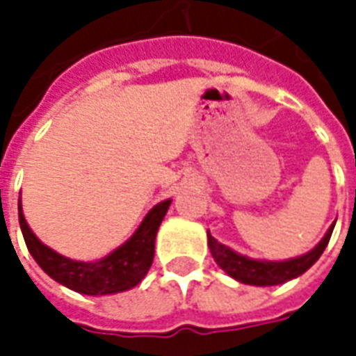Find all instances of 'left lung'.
Here are the masks:
<instances>
[{
    "mask_svg": "<svg viewBox=\"0 0 356 356\" xmlns=\"http://www.w3.org/2000/svg\"><path fill=\"white\" fill-rule=\"evenodd\" d=\"M334 225L332 223L326 234L322 236V240L316 246L307 252V254L299 255V257H291L286 261H268V259H252L248 255H242L238 252H234L229 246H225L221 242H217L208 231V246L211 252V257L216 259L219 267L223 268L227 275L238 280L242 284H250V286H276V284H284L291 280V278H298L305 270L313 267L314 263L318 261V257L322 252L326 250L334 231Z\"/></svg>",
    "mask_w": 356,
    "mask_h": 356,
    "instance_id": "8db88e82",
    "label": "left lung"
}]
</instances>
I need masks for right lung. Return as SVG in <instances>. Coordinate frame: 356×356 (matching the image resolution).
<instances>
[{"label":"right lung","instance_id":"obj_1","mask_svg":"<svg viewBox=\"0 0 356 356\" xmlns=\"http://www.w3.org/2000/svg\"><path fill=\"white\" fill-rule=\"evenodd\" d=\"M170 204L171 198L156 204L122 246L97 261H76L45 246L28 227L20 198L19 223L28 252L53 280L86 296H110L131 290L147 276L154 259L156 232L170 209Z\"/></svg>","mask_w":356,"mask_h":356}]
</instances>
